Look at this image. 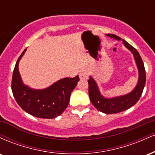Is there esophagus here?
<instances>
[{"label": "esophagus", "mask_w": 155, "mask_h": 155, "mask_svg": "<svg viewBox=\"0 0 155 155\" xmlns=\"http://www.w3.org/2000/svg\"><path fill=\"white\" fill-rule=\"evenodd\" d=\"M79 78L81 79H87L89 75V71L87 70V68H82L81 71H80L79 74Z\"/></svg>", "instance_id": "esophagus-1"}]
</instances>
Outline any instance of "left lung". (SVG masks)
Wrapping results in <instances>:
<instances>
[{
  "label": "left lung",
  "instance_id": "obj_1",
  "mask_svg": "<svg viewBox=\"0 0 155 155\" xmlns=\"http://www.w3.org/2000/svg\"><path fill=\"white\" fill-rule=\"evenodd\" d=\"M110 38L117 41H122L124 47L132 52L134 57L137 68L138 71V79L136 86L129 93L114 97H106L101 93L97 84L95 79L90 76L88 80L89 96L93 106L105 114H116L128 109L138 102L141 96L146 84V72L143 60L138 51L126 41L114 34H106Z\"/></svg>",
  "mask_w": 155,
  "mask_h": 155
}]
</instances>
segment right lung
<instances>
[{"instance_id":"1","label":"right lung","mask_w":155,"mask_h":155,"mask_svg":"<svg viewBox=\"0 0 155 155\" xmlns=\"http://www.w3.org/2000/svg\"><path fill=\"white\" fill-rule=\"evenodd\" d=\"M27 49L19 56L14 69L12 90L16 101L27 113L43 119H53L65 111L71 92L79 81V76L63 78L41 90L30 87L23 83L19 71V63Z\"/></svg>"}]
</instances>
